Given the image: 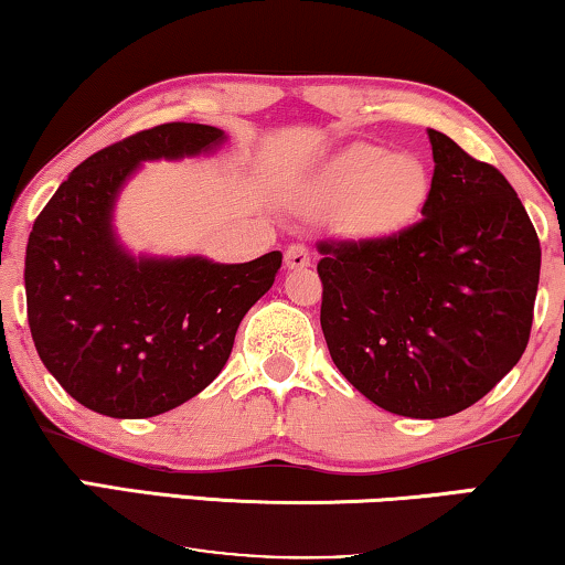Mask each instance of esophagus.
Wrapping results in <instances>:
<instances>
[{"label": "esophagus", "mask_w": 565, "mask_h": 565, "mask_svg": "<svg viewBox=\"0 0 565 565\" xmlns=\"http://www.w3.org/2000/svg\"><path fill=\"white\" fill-rule=\"evenodd\" d=\"M309 248L301 243H294L289 245V250H286V268H291V271H299V268H307L309 266Z\"/></svg>", "instance_id": "34e87169"}]
</instances>
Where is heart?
<instances>
[{
  "label": "heart",
  "mask_w": 565,
  "mask_h": 565,
  "mask_svg": "<svg viewBox=\"0 0 565 565\" xmlns=\"http://www.w3.org/2000/svg\"><path fill=\"white\" fill-rule=\"evenodd\" d=\"M427 194L430 173L417 156L361 142L330 163L317 202L330 212L348 210V220L361 233H392L417 217Z\"/></svg>",
  "instance_id": "b5f03b06"
}]
</instances>
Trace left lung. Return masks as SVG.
Instances as JSON below:
<instances>
[{"label": "left lung", "mask_w": 565, "mask_h": 565, "mask_svg": "<svg viewBox=\"0 0 565 565\" xmlns=\"http://www.w3.org/2000/svg\"><path fill=\"white\" fill-rule=\"evenodd\" d=\"M427 135L423 220L386 237L322 241L317 274L340 373L381 409L438 419L487 396L522 359L540 241L499 169Z\"/></svg>", "instance_id": "1"}]
</instances>
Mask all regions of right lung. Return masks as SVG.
Returning a JSON list of instances; mask_svg holds the SVG:
<instances>
[{"label": "right lung", "mask_w": 565, "mask_h": 565, "mask_svg": "<svg viewBox=\"0 0 565 565\" xmlns=\"http://www.w3.org/2000/svg\"><path fill=\"white\" fill-rule=\"evenodd\" d=\"M212 125L140 130L71 171L38 214L25 256L28 322L53 379L86 409L163 415L210 386L237 324L271 289L281 253L248 264L132 258L113 230L115 200L142 161L214 150Z\"/></svg>", "instance_id": "right-lung-1"}]
</instances>
